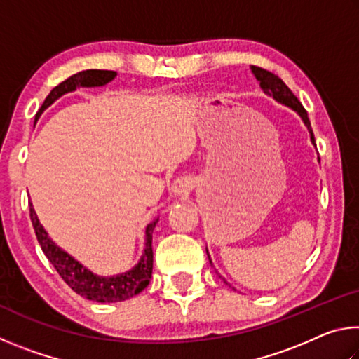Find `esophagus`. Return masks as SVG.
Returning a JSON list of instances; mask_svg holds the SVG:
<instances>
[{"mask_svg":"<svg viewBox=\"0 0 359 359\" xmlns=\"http://www.w3.org/2000/svg\"><path fill=\"white\" fill-rule=\"evenodd\" d=\"M190 188H191L190 179H188L187 175H180V177L172 180L169 190H171L174 194H177V196H182V194H187L188 191H190Z\"/></svg>","mask_w":359,"mask_h":359,"instance_id":"34e87169","label":"esophagus"}]
</instances>
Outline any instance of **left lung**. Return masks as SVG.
I'll use <instances>...</instances> for the list:
<instances>
[{"mask_svg": "<svg viewBox=\"0 0 359 359\" xmlns=\"http://www.w3.org/2000/svg\"><path fill=\"white\" fill-rule=\"evenodd\" d=\"M252 71H253L255 77H257L258 81H259V85H261V88H263L264 93L274 96V98L278 102H282V104L288 106L291 109H294V111L301 115V118L304 120V123H306L309 131H311L312 142L315 144L313 131L311 128V120H309V117H307V111L301 104V101L296 98V95L291 92V90L287 87V85H285V82L282 81V79L278 77V76H276L274 72L267 71L264 68H259V66H252ZM210 263H212V261H210Z\"/></svg>", "mask_w": 359, "mask_h": 359, "instance_id": "8db88e82", "label": "left lung"}]
</instances>
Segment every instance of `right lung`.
I'll use <instances>...</instances> for the list:
<instances>
[{
	"mask_svg": "<svg viewBox=\"0 0 359 359\" xmlns=\"http://www.w3.org/2000/svg\"><path fill=\"white\" fill-rule=\"evenodd\" d=\"M115 76H117L115 71L87 69L68 77L48 93L46 101L42 102L38 114H36V118H39V115L44 112V109H47L62 95L72 92V90H76L77 87H101V85L111 82ZM29 218H32L36 238H38L42 252H44L52 266L55 267L60 277L63 278L66 285H68L72 291H76L77 294L96 302H120L139 294L144 288H147V285L150 283L151 269H154L151 233H154L158 218L155 222L147 224V229H145V248L141 261H139L131 271L114 277L95 276L92 271H88L87 267L76 261L71 255L62 250L55 242L48 238L47 231L42 228L38 217H36V212L32 203H29Z\"/></svg>",
	"mask_w": 359,
	"mask_h": 359,
	"instance_id": "1",
	"label": "right lung"
}]
</instances>
